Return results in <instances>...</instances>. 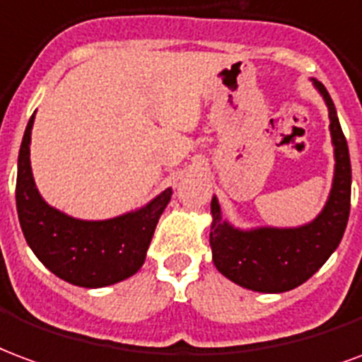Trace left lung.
I'll return each instance as SVG.
<instances>
[{
    "label": "left lung",
    "mask_w": 362,
    "mask_h": 362,
    "mask_svg": "<svg viewBox=\"0 0 362 362\" xmlns=\"http://www.w3.org/2000/svg\"><path fill=\"white\" fill-rule=\"evenodd\" d=\"M328 107L334 146V179L328 200L315 220L297 228L241 229L221 216L212 197L210 247L214 266L237 286L258 293H284L305 284L339 247L351 208L349 148L326 86L310 78Z\"/></svg>",
    "instance_id": "left-lung-1"
}]
</instances>
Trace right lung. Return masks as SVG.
Returning <instances> with one entry per match:
<instances>
[{"instance_id": "1", "label": "right lung", "mask_w": 362, "mask_h": 362, "mask_svg": "<svg viewBox=\"0 0 362 362\" xmlns=\"http://www.w3.org/2000/svg\"><path fill=\"white\" fill-rule=\"evenodd\" d=\"M28 119L17 163V214L28 247L47 270L73 286L98 289L131 278L146 260L158 220L171 200V187L144 206L110 220H78L42 199L30 168Z\"/></svg>"}]
</instances>
